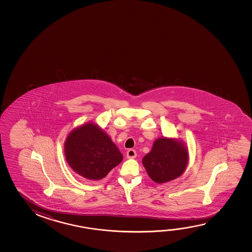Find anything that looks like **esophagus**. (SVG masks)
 Listing matches in <instances>:
<instances>
[{"mask_svg": "<svg viewBox=\"0 0 252 252\" xmlns=\"http://www.w3.org/2000/svg\"><path fill=\"white\" fill-rule=\"evenodd\" d=\"M137 157L136 151L134 149H129L127 152H126V157L128 159H133Z\"/></svg>", "mask_w": 252, "mask_h": 252, "instance_id": "34e87169", "label": "esophagus"}]
</instances>
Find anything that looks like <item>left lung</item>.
Masks as SVG:
<instances>
[{"label": "left lung", "mask_w": 252, "mask_h": 252, "mask_svg": "<svg viewBox=\"0 0 252 252\" xmlns=\"http://www.w3.org/2000/svg\"><path fill=\"white\" fill-rule=\"evenodd\" d=\"M142 163L153 181L162 184L180 177L188 163V149L181 140L159 138Z\"/></svg>", "instance_id": "1"}]
</instances>
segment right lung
Here are the masks:
<instances>
[{
  "label": "right lung",
  "instance_id": "add662e5",
  "mask_svg": "<svg viewBox=\"0 0 252 252\" xmlns=\"http://www.w3.org/2000/svg\"><path fill=\"white\" fill-rule=\"evenodd\" d=\"M64 148L68 165L90 180L105 178L123 160L111 138L97 125L91 122L71 131Z\"/></svg>",
  "mask_w": 252,
  "mask_h": 252
}]
</instances>
